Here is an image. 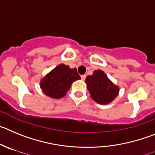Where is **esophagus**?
<instances>
[{"label": "esophagus", "mask_w": 155, "mask_h": 155, "mask_svg": "<svg viewBox=\"0 0 155 155\" xmlns=\"http://www.w3.org/2000/svg\"><path fill=\"white\" fill-rule=\"evenodd\" d=\"M86 75H82V76H81V79H82V80H85V79H86Z\"/></svg>", "instance_id": "esophagus-1"}]
</instances>
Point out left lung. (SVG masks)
<instances>
[{
	"label": "left lung",
	"instance_id": "8db88e82",
	"mask_svg": "<svg viewBox=\"0 0 155 155\" xmlns=\"http://www.w3.org/2000/svg\"><path fill=\"white\" fill-rule=\"evenodd\" d=\"M86 83L92 99L100 104L110 103L118 95L119 88L101 70L94 71L92 76H87Z\"/></svg>",
	"mask_w": 155,
	"mask_h": 155
}]
</instances>
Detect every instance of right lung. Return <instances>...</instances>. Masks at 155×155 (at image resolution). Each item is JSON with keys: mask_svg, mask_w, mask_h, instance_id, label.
<instances>
[{"mask_svg": "<svg viewBox=\"0 0 155 155\" xmlns=\"http://www.w3.org/2000/svg\"><path fill=\"white\" fill-rule=\"evenodd\" d=\"M80 79L76 69H69L64 64L58 65L41 82V88L45 95L51 98L63 97L74 81Z\"/></svg>", "mask_w": 155, "mask_h": 155, "instance_id": "right-lung-1", "label": "right lung"}]
</instances>
